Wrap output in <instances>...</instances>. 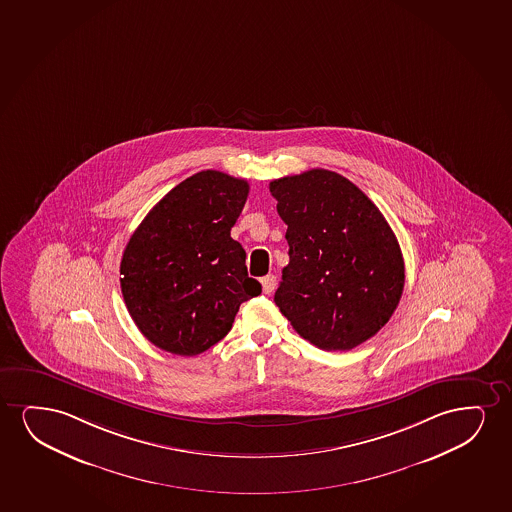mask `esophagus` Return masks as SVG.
<instances>
[{"label": "esophagus", "mask_w": 512, "mask_h": 512, "mask_svg": "<svg viewBox=\"0 0 512 512\" xmlns=\"http://www.w3.org/2000/svg\"><path fill=\"white\" fill-rule=\"evenodd\" d=\"M260 283H262V292L267 293H273L274 288H276V276L274 274H267V276H264V278L260 279Z\"/></svg>", "instance_id": "esophagus-1"}]
</instances>
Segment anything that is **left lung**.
<instances>
[{"label": "left lung", "instance_id": "1", "mask_svg": "<svg viewBox=\"0 0 512 512\" xmlns=\"http://www.w3.org/2000/svg\"><path fill=\"white\" fill-rule=\"evenodd\" d=\"M288 229L290 262L274 302L302 339L323 351H349L396 311L405 262L391 227L359 187L314 168L273 180Z\"/></svg>", "mask_w": 512, "mask_h": 512}]
</instances>
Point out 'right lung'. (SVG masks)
<instances>
[{
  "mask_svg": "<svg viewBox=\"0 0 512 512\" xmlns=\"http://www.w3.org/2000/svg\"><path fill=\"white\" fill-rule=\"evenodd\" d=\"M248 191L246 180L227 173H194L135 229L121 259V293L154 346L201 354L226 337L239 306L262 292L231 238Z\"/></svg>",
  "mask_w": 512,
  "mask_h": 512,
  "instance_id": "add662e5",
  "label": "right lung"
}]
</instances>
